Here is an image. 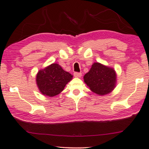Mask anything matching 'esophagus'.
<instances>
[{"mask_svg":"<svg viewBox=\"0 0 149 149\" xmlns=\"http://www.w3.org/2000/svg\"><path fill=\"white\" fill-rule=\"evenodd\" d=\"M74 76L75 77H77V78H80V77L82 76V73L75 72H74Z\"/></svg>","mask_w":149,"mask_h":149,"instance_id":"34e87169","label":"esophagus"}]
</instances>
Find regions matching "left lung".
Masks as SVG:
<instances>
[{"label": "left lung", "mask_w": 149, "mask_h": 149, "mask_svg": "<svg viewBox=\"0 0 149 149\" xmlns=\"http://www.w3.org/2000/svg\"><path fill=\"white\" fill-rule=\"evenodd\" d=\"M83 79L91 91L100 95L109 93L116 85L115 70L99 62L93 63Z\"/></svg>", "instance_id": "1"}]
</instances>
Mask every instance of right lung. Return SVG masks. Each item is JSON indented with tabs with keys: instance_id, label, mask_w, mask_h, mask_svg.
Wrapping results in <instances>:
<instances>
[{
	"instance_id": "obj_1",
	"label": "right lung",
	"mask_w": 149,
	"mask_h": 149,
	"mask_svg": "<svg viewBox=\"0 0 149 149\" xmlns=\"http://www.w3.org/2000/svg\"><path fill=\"white\" fill-rule=\"evenodd\" d=\"M72 79V75L62 69L59 64L54 63L38 71L36 83L43 95L54 97L60 93Z\"/></svg>"
}]
</instances>
